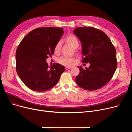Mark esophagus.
Segmentation results:
<instances>
[{
	"label": "esophagus",
	"instance_id": "1",
	"mask_svg": "<svg viewBox=\"0 0 132 132\" xmlns=\"http://www.w3.org/2000/svg\"><path fill=\"white\" fill-rule=\"evenodd\" d=\"M65 68H66V70H70V69H71V68H72V67H70V66H66Z\"/></svg>",
	"mask_w": 132,
	"mask_h": 132
}]
</instances>
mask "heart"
Here are the masks:
<instances>
[{"instance_id": "obj_1", "label": "heart", "mask_w": 132, "mask_h": 132, "mask_svg": "<svg viewBox=\"0 0 132 132\" xmlns=\"http://www.w3.org/2000/svg\"><path fill=\"white\" fill-rule=\"evenodd\" d=\"M65 41L66 42L70 44L73 48H77L79 46V42L78 38L73 35H69L67 36L65 38ZM61 43L60 41H58L55 44L54 47V51L58 52L61 47ZM74 61V59L70 57L67 56H62L58 59V61L60 64L64 65H71L73 64Z\"/></svg>"}]
</instances>
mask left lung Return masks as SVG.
Masks as SVG:
<instances>
[{
    "instance_id": "left-lung-1",
    "label": "left lung",
    "mask_w": 132,
    "mask_h": 132,
    "mask_svg": "<svg viewBox=\"0 0 132 132\" xmlns=\"http://www.w3.org/2000/svg\"><path fill=\"white\" fill-rule=\"evenodd\" d=\"M74 34L82 44V62L89 63L75 78L77 85L88 90H95L112 79L117 66L116 48L107 35L90 27L76 28Z\"/></svg>"
}]
</instances>
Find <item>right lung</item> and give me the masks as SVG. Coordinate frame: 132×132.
Segmentation results:
<instances>
[{
  "mask_svg": "<svg viewBox=\"0 0 132 132\" xmlns=\"http://www.w3.org/2000/svg\"><path fill=\"white\" fill-rule=\"evenodd\" d=\"M63 34L62 28H38L28 34L19 44L16 51V70L28 88L44 92L58 82L65 70L64 66L56 63L49 67L46 59L53 54Z\"/></svg>",
  "mask_w": 132,
  "mask_h": 132,
  "instance_id": "right-lung-1",
  "label": "right lung"
}]
</instances>
